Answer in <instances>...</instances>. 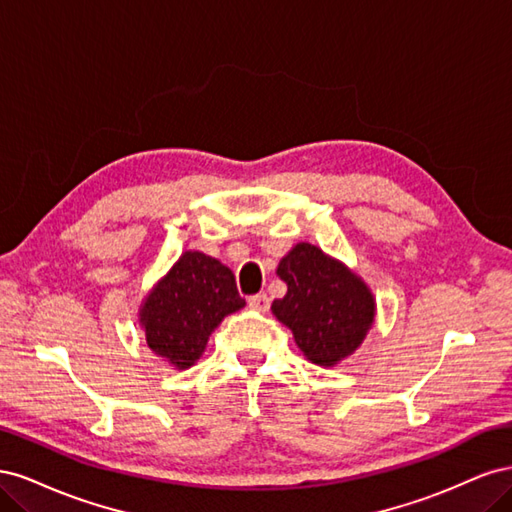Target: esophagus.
Instances as JSON below:
<instances>
[{"label":"esophagus","mask_w":512,"mask_h":512,"mask_svg":"<svg viewBox=\"0 0 512 512\" xmlns=\"http://www.w3.org/2000/svg\"><path fill=\"white\" fill-rule=\"evenodd\" d=\"M247 305L256 309V312H267L269 305H271V299L267 297L265 292H260V294H252V297L247 299Z\"/></svg>","instance_id":"obj_1"}]
</instances>
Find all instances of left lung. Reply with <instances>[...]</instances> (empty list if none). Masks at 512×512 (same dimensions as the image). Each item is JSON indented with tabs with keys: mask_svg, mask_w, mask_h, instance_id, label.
I'll return each mask as SVG.
<instances>
[{
	"mask_svg": "<svg viewBox=\"0 0 512 512\" xmlns=\"http://www.w3.org/2000/svg\"><path fill=\"white\" fill-rule=\"evenodd\" d=\"M286 282L273 316L292 331L294 342L316 365H337L363 344L374 324V294L344 262L312 243H297L277 265Z\"/></svg>",
	"mask_w": 512,
	"mask_h": 512,
	"instance_id": "obj_1",
	"label": "left lung"
}]
</instances>
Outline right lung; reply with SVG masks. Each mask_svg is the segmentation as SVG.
Returning a JSON list of instances; mask_svg holds the SVG:
<instances>
[{"label":"right lung","instance_id":"1","mask_svg":"<svg viewBox=\"0 0 512 512\" xmlns=\"http://www.w3.org/2000/svg\"><path fill=\"white\" fill-rule=\"evenodd\" d=\"M243 305L226 265L203 252H185L147 294L138 322L153 354L188 369L205 352L209 335L224 316Z\"/></svg>","mask_w":512,"mask_h":512}]
</instances>
